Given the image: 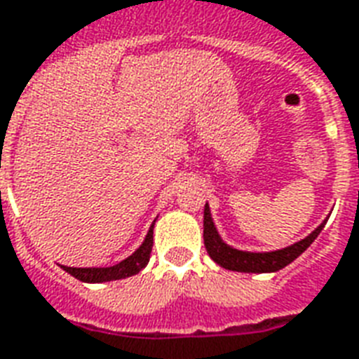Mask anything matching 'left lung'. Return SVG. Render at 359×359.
<instances>
[{
  "instance_id": "left-lung-1",
  "label": "left lung",
  "mask_w": 359,
  "mask_h": 359,
  "mask_svg": "<svg viewBox=\"0 0 359 359\" xmlns=\"http://www.w3.org/2000/svg\"><path fill=\"white\" fill-rule=\"evenodd\" d=\"M325 221L320 223L309 236H304L303 241L295 242L292 246L274 250V252H242V250L229 246L227 242H223L217 229H215L212 214H210V206L206 204L204 206V246H206L210 257L227 271L276 272L297 259L299 255L316 241L318 234L322 233Z\"/></svg>"
}]
</instances>
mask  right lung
<instances>
[{
    "label": "right lung",
    "instance_id": "obj_1",
    "mask_svg": "<svg viewBox=\"0 0 359 359\" xmlns=\"http://www.w3.org/2000/svg\"><path fill=\"white\" fill-rule=\"evenodd\" d=\"M153 227H155V223H153L149 227V231H147V236H145V241L142 242V246L132 253V255H128L126 259L117 263V265L85 266V269L64 265L60 266L67 272V274H72L74 278L81 280V282H88V284H100V282H111V280H121L128 278V276H134V274H138V272L149 263L151 250H153Z\"/></svg>",
    "mask_w": 359,
    "mask_h": 359
}]
</instances>
